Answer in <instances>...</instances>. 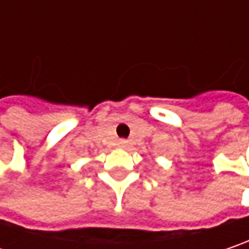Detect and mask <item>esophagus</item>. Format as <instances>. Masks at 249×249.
Wrapping results in <instances>:
<instances>
[{
  "label": "esophagus",
  "mask_w": 249,
  "mask_h": 249,
  "mask_svg": "<svg viewBox=\"0 0 249 249\" xmlns=\"http://www.w3.org/2000/svg\"><path fill=\"white\" fill-rule=\"evenodd\" d=\"M117 144H119V147H126V146H127V142H126V140H119Z\"/></svg>",
  "instance_id": "34e87169"
}]
</instances>
